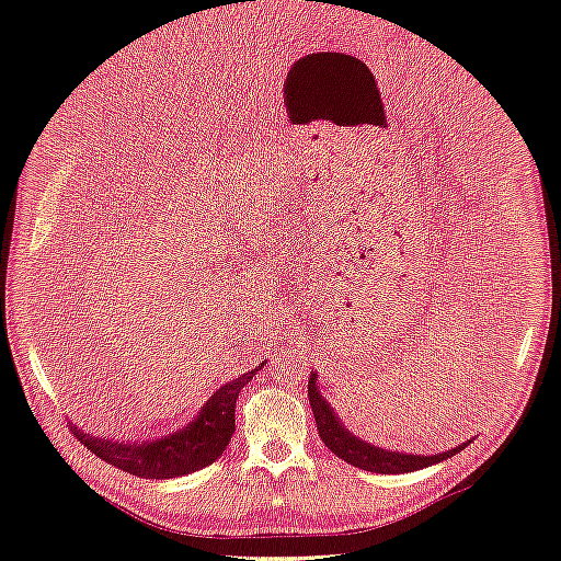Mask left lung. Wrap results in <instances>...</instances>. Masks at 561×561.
Returning <instances> with one entry per match:
<instances>
[{"label":"left lung","mask_w":561,"mask_h":561,"mask_svg":"<svg viewBox=\"0 0 561 561\" xmlns=\"http://www.w3.org/2000/svg\"><path fill=\"white\" fill-rule=\"evenodd\" d=\"M318 375H311L309 379V402L311 410L316 416V428L325 447L336 454L339 458H344L346 463L363 468L369 472H381V474H398V472H414L421 468H428L433 463L445 461V458H451L454 454L461 451L463 447H468V443L458 445L445 454L437 456H414V454H398V451H386L379 449L369 443H363L360 437L351 435L342 423H339L334 410H330V404L325 402V398L320 396V390L316 386Z\"/></svg>","instance_id":"1"}]
</instances>
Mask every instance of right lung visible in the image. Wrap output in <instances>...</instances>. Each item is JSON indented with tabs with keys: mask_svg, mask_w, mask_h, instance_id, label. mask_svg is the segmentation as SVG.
I'll list each match as a JSON object with an SVG mask.
<instances>
[{
	"mask_svg": "<svg viewBox=\"0 0 561 561\" xmlns=\"http://www.w3.org/2000/svg\"><path fill=\"white\" fill-rule=\"evenodd\" d=\"M264 367H254L245 371L243 377L225 383L215 390L213 398L203 407V412L186 426L161 439L151 443H112V439L93 437L81 433L72 426L79 443L91 449L98 458H103L110 466L122 468L135 478L147 480H171L182 474L196 472L201 468L217 461L236 431V400H239L241 388L252 381V377Z\"/></svg>",
	"mask_w": 561,
	"mask_h": 561,
	"instance_id": "add662e5",
	"label": "right lung"
}]
</instances>
